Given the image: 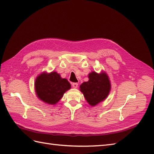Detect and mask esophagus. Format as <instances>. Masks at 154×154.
Instances as JSON below:
<instances>
[{
  "instance_id": "esophagus-1",
  "label": "esophagus",
  "mask_w": 154,
  "mask_h": 154,
  "mask_svg": "<svg viewBox=\"0 0 154 154\" xmlns=\"http://www.w3.org/2000/svg\"><path fill=\"white\" fill-rule=\"evenodd\" d=\"M72 87L75 88V89H77V88L78 87V83H72Z\"/></svg>"
}]
</instances>
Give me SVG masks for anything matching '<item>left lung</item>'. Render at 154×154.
Here are the masks:
<instances>
[{"label":"left lung","instance_id":"obj_1","mask_svg":"<svg viewBox=\"0 0 154 154\" xmlns=\"http://www.w3.org/2000/svg\"><path fill=\"white\" fill-rule=\"evenodd\" d=\"M88 77L89 81L80 85V91L87 103L94 106L106 99L111 89L110 82L105 72L99 74L92 71Z\"/></svg>","mask_w":154,"mask_h":154}]
</instances>
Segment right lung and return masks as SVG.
Instances as JSON below:
<instances>
[{"mask_svg": "<svg viewBox=\"0 0 154 154\" xmlns=\"http://www.w3.org/2000/svg\"><path fill=\"white\" fill-rule=\"evenodd\" d=\"M35 90L37 97L44 103L55 104L67 91L71 89V84L63 79L57 72L41 73L35 81Z\"/></svg>", "mask_w": 154, "mask_h": 154, "instance_id": "right-lung-1", "label": "right lung"}]
</instances>
